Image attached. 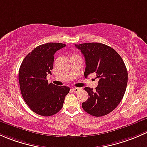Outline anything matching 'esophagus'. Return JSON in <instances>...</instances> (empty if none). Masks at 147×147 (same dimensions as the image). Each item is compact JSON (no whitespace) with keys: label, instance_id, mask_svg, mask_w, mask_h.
I'll use <instances>...</instances> for the list:
<instances>
[{"label":"esophagus","instance_id":"34e87169","mask_svg":"<svg viewBox=\"0 0 147 147\" xmlns=\"http://www.w3.org/2000/svg\"><path fill=\"white\" fill-rule=\"evenodd\" d=\"M72 90H73L74 93H78L80 90H81V88H72Z\"/></svg>","mask_w":147,"mask_h":147}]
</instances>
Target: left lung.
Returning <instances> with one entry per match:
<instances>
[{"label":"left lung","mask_w":147,"mask_h":147,"mask_svg":"<svg viewBox=\"0 0 147 147\" xmlns=\"http://www.w3.org/2000/svg\"><path fill=\"white\" fill-rule=\"evenodd\" d=\"M86 61L84 76L96 73L99 78L96 90L86 87L88 99L83 109L91 115L102 117L111 113L122 100L127 84V70L123 60L114 49L104 44L91 42L75 45Z\"/></svg>","instance_id":"8db88e82"}]
</instances>
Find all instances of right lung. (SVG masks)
Segmentation results:
<instances>
[{"instance_id": "add662e5", "label": "right lung", "mask_w": 147, "mask_h": 147, "mask_svg": "<svg viewBox=\"0 0 147 147\" xmlns=\"http://www.w3.org/2000/svg\"><path fill=\"white\" fill-rule=\"evenodd\" d=\"M62 43L50 42L34 48L25 57L19 69L20 88L24 100L34 113L49 117L63 107L68 86L48 84L47 74H51L56 51L64 47Z\"/></svg>"}]
</instances>
